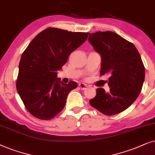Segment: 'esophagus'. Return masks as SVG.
I'll return each mask as SVG.
<instances>
[{
	"mask_svg": "<svg viewBox=\"0 0 155 155\" xmlns=\"http://www.w3.org/2000/svg\"><path fill=\"white\" fill-rule=\"evenodd\" d=\"M79 87L81 88L82 90H84V89H86V88L88 87V86L86 85V84H84V83H81V84H79Z\"/></svg>",
	"mask_w": 155,
	"mask_h": 155,
	"instance_id": "esophagus-1",
	"label": "esophagus"
}]
</instances>
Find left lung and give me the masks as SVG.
I'll return each mask as SVG.
<instances>
[{"mask_svg":"<svg viewBox=\"0 0 155 155\" xmlns=\"http://www.w3.org/2000/svg\"><path fill=\"white\" fill-rule=\"evenodd\" d=\"M88 41L101 57L100 75L108 74L110 91L96 89L91 106L106 115H114L129 108L141 92L145 70L133 43L116 33L106 31L91 33Z\"/></svg>","mask_w":155,"mask_h":155,"instance_id":"obj_1","label":"left lung"}]
</instances>
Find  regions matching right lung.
Wrapping results in <instances>:
<instances>
[{
  "mask_svg": "<svg viewBox=\"0 0 155 155\" xmlns=\"http://www.w3.org/2000/svg\"><path fill=\"white\" fill-rule=\"evenodd\" d=\"M88 34L48 28L36 35L23 51L16 88L33 116L47 120L64 108L68 94L77 83H62L57 71L67 63L70 54L87 40Z\"/></svg>",
  "mask_w": 155,
  "mask_h": 155,
  "instance_id": "obj_1",
  "label": "right lung"
}]
</instances>
